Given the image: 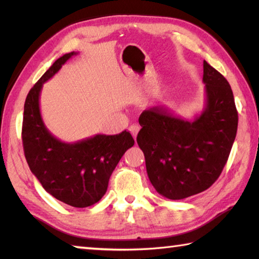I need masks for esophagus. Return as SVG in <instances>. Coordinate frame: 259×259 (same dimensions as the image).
<instances>
[{
  "mask_svg": "<svg viewBox=\"0 0 259 259\" xmlns=\"http://www.w3.org/2000/svg\"><path fill=\"white\" fill-rule=\"evenodd\" d=\"M139 125L138 124H133L129 128V130H130V133H131V135L134 136V138L136 139V137H137V134H138V131H139Z\"/></svg>",
  "mask_w": 259,
  "mask_h": 259,
  "instance_id": "1",
  "label": "esophagus"
}]
</instances>
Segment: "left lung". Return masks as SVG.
Returning a JSON list of instances; mask_svg holds the SVG:
<instances>
[{
  "label": "left lung",
  "instance_id": "8db88e82",
  "mask_svg": "<svg viewBox=\"0 0 259 259\" xmlns=\"http://www.w3.org/2000/svg\"><path fill=\"white\" fill-rule=\"evenodd\" d=\"M205 104L193 120L166 107L145 109L139 116L137 143L156 192L182 200L207 190L229 159L238 130L233 93L221 73L203 61Z\"/></svg>",
  "mask_w": 259,
  "mask_h": 259
}]
</instances>
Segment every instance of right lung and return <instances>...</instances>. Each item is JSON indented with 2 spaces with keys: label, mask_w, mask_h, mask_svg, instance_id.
I'll use <instances>...</instances> for the list:
<instances>
[{
  "label": "right lung",
  "mask_w": 259,
  "mask_h": 259,
  "mask_svg": "<svg viewBox=\"0 0 259 259\" xmlns=\"http://www.w3.org/2000/svg\"><path fill=\"white\" fill-rule=\"evenodd\" d=\"M75 55L73 51L57 59L29 90L21 137L26 161L42 187L61 202L85 208L103 198L113 170L135 140L124 130L119 135L98 134L75 143H65L48 130L40 111L43 83Z\"/></svg>",
  "instance_id": "1"
}]
</instances>
